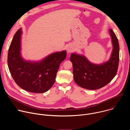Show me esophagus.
Returning a JSON list of instances; mask_svg holds the SVG:
<instances>
[{
  "label": "esophagus",
  "mask_w": 130,
  "mask_h": 130,
  "mask_svg": "<svg viewBox=\"0 0 130 130\" xmlns=\"http://www.w3.org/2000/svg\"><path fill=\"white\" fill-rule=\"evenodd\" d=\"M67 51L68 53L72 52L73 51V47H72V46H71V45L67 47Z\"/></svg>",
  "instance_id": "1"
}]
</instances>
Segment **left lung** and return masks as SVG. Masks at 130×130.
Here are the masks:
<instances>
[{
    "label": "left lung",
    "instance_id": "obj_1",
    "mask_svg": "<svg viewBox=\"0 0 130 130\" xmlns=\"http://www.w3.org/2000/svg\"><path fill=\"white\" fill-rule=\"evenodd\" d=\"M113 46L108 61L101 64L90 62L83 55L72 53L70 60L72 63L75 82L80 87L89 90L101 88L113 80L116 75L119 61V45L117 37L109 30Z\"/></svg>",
    "mask_w": 130,
    "mask_h": 130
}]
</instances>
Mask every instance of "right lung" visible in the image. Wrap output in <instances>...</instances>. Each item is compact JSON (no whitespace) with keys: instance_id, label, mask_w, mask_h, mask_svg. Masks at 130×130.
<instances>
[{"instance_id":"1","label":"right lung","mask_w":130,"mask_h":130,"mask_svg":"<svg viewBox=\"0 0 130 130\" xmlns=\"http://www.w3.org/2000/svg\"><path fill=\"white\" fill-rule=\"evenodd\" d=\"M20 28L16 32L10 46L8 64L11 75L22 89L34 93H44L55 82L57 73L66 58L65 50L53 53L39 62L26 61L21 56Z\"/></svg>"}]
</instances>
